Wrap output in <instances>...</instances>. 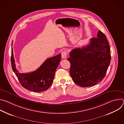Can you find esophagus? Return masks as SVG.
Instances as JSON below:
<instances>
[{"label":"esophagus","instance_id":"esophagus-1","mask_svg":"<svg viewBox=\"0 0 124 124\" xmlns=\"http://www.w3.org/2000/svg\"><path fill=\"white\" fill-rule=\"evenodd\" d=\"M67 55V52L66 50H63L62 52H61V56L62 58H65L66 57Z\"/></svg>","mask_w":124,"mask_h":124}]
</instances>
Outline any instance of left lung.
Wrapping results in <instances>:
<instances>
[{
  "label": "left lung",
  "instance_id": "obj_1",
  "mask_svg": "<svg viewBox=\"0 0 124 124\" xmlns=\"http://www.w3.org/2000/svg\"><path fill=\"white\" fill-rule=\"evenodd\" d=\"M70 73L74 82L83 87L92 86L104 78L111 61L110 47L105 35L100 30L97 38L82 48L70 53Z\"/></svg>",
  "mask_w": 124,
  "mask_h": 124
}]
</instances>
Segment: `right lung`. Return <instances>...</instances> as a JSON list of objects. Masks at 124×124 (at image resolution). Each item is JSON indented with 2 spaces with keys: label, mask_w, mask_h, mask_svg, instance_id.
Masks as SVG:
<instances>
[{
  "label": "right lung",
  "mask_w": 124,
  "mask_h": 124,
  "mask_svg": "<svg viewBox=\"0 0 124 124\" xmlns=\"http://www.w3.org/2000/svg\"><path fill=\"white\" fill-rule=\"evenodd\" d=\"M12 42V44H13ZM61 54L47 59L36 70L29 73H20L16 68L12 46L11 65L22 86L35 92L46 91L54 81L55 73L61 61Z\"/></svg>",
  "instance_id": "obj_1"
}]
</instances>
